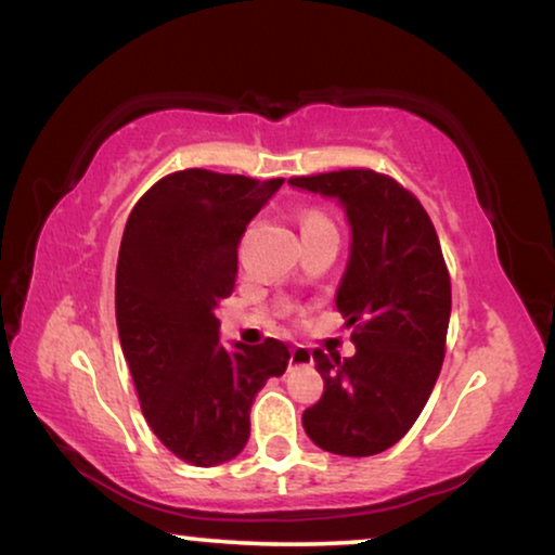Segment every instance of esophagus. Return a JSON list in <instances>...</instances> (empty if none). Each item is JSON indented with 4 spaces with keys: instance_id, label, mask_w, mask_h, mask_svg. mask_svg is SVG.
I'll return each mask as SVG.
<instances>
[{
    "instance_id": "34e87169",
    "label": "esophagus",
    "mask_w": 555,
    "mask_h": 555,
    "mask_svg": "<svg viewBox=\"0 0 555 555\" xmlns=\"http://www.w3.org/2000/svg\"><path fill=\"white\" fill-rule=\"evenodd\" d=\"M291 369L293 366H310V363H313V356H310V351L306 346H295L293 351H291Z\"/></svg>"
}]
</instances>
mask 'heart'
<instances>
[{
  "label": "heart",
  "mask_w": 555,
  "mask_h": 555,
  "mask_svg": "<svg viewBox=\"0 0 555 555\" xmlns=\"http://www.w3.org/2000/svg\"><path fill=\"white\" fill-rule=\"evenodd\" d=\"M325 224H331V219L323 215V211H318V209H306L300 215V230L306 232V230H313V227H325Z\"/></svg>",
  "instance_id": "obj_1"
}]
</instances>
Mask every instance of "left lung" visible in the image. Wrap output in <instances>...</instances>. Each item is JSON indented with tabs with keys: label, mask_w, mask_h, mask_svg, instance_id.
Returning <instances> with one entry per match:
<instances>
[{
	"label": "left lung",
	"mask_w": 555,
	"mask_h": 555,
	"mask_svg": "<svg viewBox=\"0 0 555 555\" xmlns=\"http://www.w3.org/2000/svg\"><path fill=\"white\" fill-rule=\"evenodd\" d=\"M293 186L338 199L351 255L336 308L353 325L356 353L313 351L323 397L302 412L325 452L371 457L389 450L422 414L444 361L450 272L435 224L399 181L371 169L293 177Z\"/></svg>",
	"instance_id": "left-lung-1"
}]
</instances>
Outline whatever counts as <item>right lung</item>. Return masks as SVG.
Instances as JSON below:
<instances>
[{
  "instance_id": "right-lung-1",
  "label": "right lung",
  "mask_w": 555,
  "mask_h": 555,
  "mask_svg": "<svg viewBox=\"0 0 555 555\" xmlns=\"http://www.w3.org/2000/svg\"><path fill=\"white\" fill-rule=\"evenodd\" d=\"M283 181L184 169L156 181L126 222L120 348L149 427L189 465H222L245 450L257 391L291 361L275 338L224 348L217 318L234 291L242 234Z\"/></svg>"
}]
</instances>
